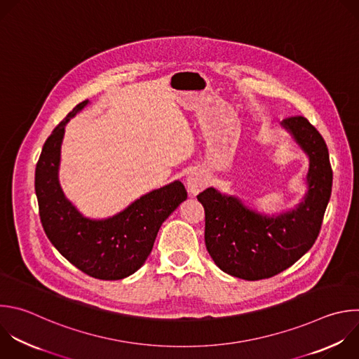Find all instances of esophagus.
Returning a JSON list of instances; mask_svg holds the SVG:
<instances>
[{"instance_id": "obj_1", "label": "esophagus", "mask_w": 359, "mask_h": 359, "mask_svg": "<svg viewBox=\"0 0 359 359\" xmlns=\"http://www.w3.org/2000/svg\"><path fill=\"white\" fill-rule=\"evenodd\" d=\"M207 182H205V176L201 170H193L189 173L187 176V189L191 194H197L201 190H204Z\"/></svg>"}]
</instances>
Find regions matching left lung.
<instances>
[{
	"instance_id": "8db88e82",
	"label": "left lung",
	"mask_w": 359,
	"mask_h": 359,
	"mask_svg": "<svg viewBox=\"0 0 359 359\" xmlns=\"http://www.w3.org/2000/svg\"><path fill=\"white\" fill-rule=\"evenodd\" d=\"M282 127L310 159L307 193L294 210L268 217L214 187L197 196L205 214L207 251L222 272L235 278L268 279L299 261L316 243L330 201L332 170L323 137L302 115L283 119Z\"/></svg>"
}]
</instances>
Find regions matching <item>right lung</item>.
Listing matches in <instances>:
<instances>
[{
    "label": "right lung",
    "instance_id": "1",
    "mask_svg": "<svg viewBox=\"0 0 359 359\" xmlns=\"http://www.w3.org/2000/svg\"><path fill=\"white\" fill-rule=\"evenodd\" d=\"M88 100L77 104L46 140L35 170L39 217L52 245L77 269L101 280L135 273L149 257L162 222L187 198L182 182L142 196L107 219H90L65 197L57 179L65 127Z\"/></svg>",
    "mask_w": 359,
    "mask_h": 359
}]
</instances>
